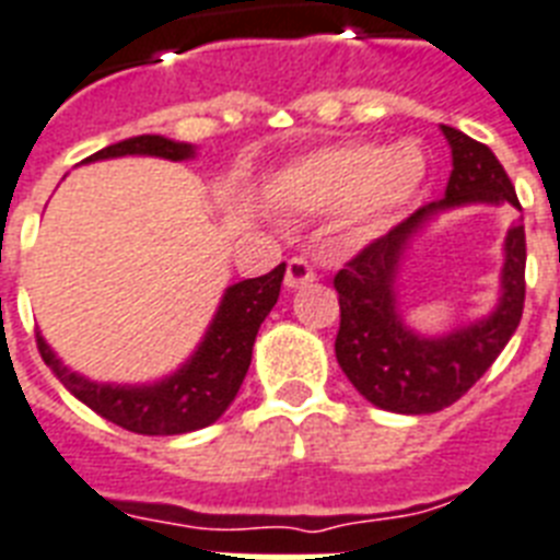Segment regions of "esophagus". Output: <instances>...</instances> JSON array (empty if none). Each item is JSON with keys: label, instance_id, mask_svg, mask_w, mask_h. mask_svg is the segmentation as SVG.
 <instances>
[{"label": "esophagus", "instance_id": "1", "mask_svg": "<svg viewBox=\"0 0 560 560\" xmlns=\"http://www.w3.org/2000/svg\"><path fill=\"white\" fill-rule=\"evenodd\" d=\"M316 279V270H313L304 258H290L288 261V270H284V284H288L290 290L295 288H304V284H311V281Z\"/></svg>", "mask_w": 560, "mask_h": 560}]
</instances>
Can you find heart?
Instances as JSON below:
<instances>
[{
	"label": "heart",
	"instance_id": "obj_1",
	"mask_svg": "<svg viewBox=\"0 0 560 560\" xmlns=\"http://www.w3.org/2000/svg\"><path fill=\"white\" fill-rule=\"evenodd\" d=\"M425 161L417 147L351 143L327 149L276 180V192L302 212L345 209V233L351 241L383 235L417 198Z\"/></svg>",
	"mask_w": 560,
	"mask_h": 560
}]
</instances>
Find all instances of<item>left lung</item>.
Masks as SVG:
<instances>
[{
  "label": "left lung",
  "mask_w": 560,
  "mask_h": 560,
  "mask_svg": "<svg viewBox=\"0 0 560 560\" xmlns=\"http://www.w3.org/2000/svg\"><path fill=\"white\" fill-rule=\"evenodd\" d=\"M443 135L452 147L445 198L420 207L371 241L334 279L342 316L336 362L368 402L394 413H434L457 402L501 357L524 316L526 235L517 221L503 244L501 302L486 319L438 339L413 334L399 319L394 295L399 261L431 215L466 203L498 207L506 201L521 209L515 186L492 149L452 126H443Z\"/></svg>",
  "instance_id": "1"
}]
</instances>
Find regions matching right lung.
<instances>
[{"label":"right lung","mask_w":560,"mask_h":560,"mask_svg":"<svg viewBox=\"0 0 560 560\" xmlns=\"http://www.w3.org/2000/svg\"><path fill=\"white\" fill-rule=\"evenodd\" d=\"M122 154H152L166 161H186L192 158L195 149L189 143L161 138V135H140V138L120 140V143L100 149L97 154L85 158V163L122 158ZM281 279H284V265L267 276L244 279L226 288L198 351L186 359L175 374L154 385L91 383L85 376L68 371L39 334H36V348L59 383L91 411H97L100 417H106L120 429L149 434V438L207 429L230 408L247 376L253 342L272 304L279 302Z\"/></svg>","instance_id":"1"}]
</instances>
